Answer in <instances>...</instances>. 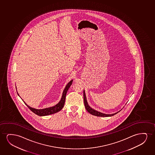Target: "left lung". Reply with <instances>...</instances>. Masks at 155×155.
Instances as JSON below:
<instances>
[{
  "instance_id": "8db88e82",
  "label": "left lung",
  "mask_w": 155,
  "mask_h": 155,
  "mask_svg": "<svg viewBox=\"0 0 155 155\" xmlns=\"http://www.w3.org/2000/svg\"><path fill=\"white\" fill-rule=\"evenodd\" d=\"M84 104H85V108L86 109V110L88 112L91 114L95 115V116H97V117H112L116 114L118 112L115 113L114 114H104L102 113L98 112L97 110H94L93 108H91L90 106L88 105V104L87 103V100H86V95H85V91H84Z\"/></svg>"
}]
</instances>
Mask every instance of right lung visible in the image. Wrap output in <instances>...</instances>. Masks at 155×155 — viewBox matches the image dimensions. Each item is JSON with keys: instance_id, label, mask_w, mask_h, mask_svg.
Returning a JSON list of instances; mask_svg holds the SVG:
<instances>
[{"instance_id": "add662e5", "label": "right lung", "mask_w": 155, "mask_h": 155, "mask_svg": "<svg viewBox=\"0 0 155 155\" xmlns=\"http://www.w3.org/2000/svg\"><path fill=\"white\" fill-rule=\"evenodd\" d=\"M72 81H73L72 80L70 81V82L67 85L66 87H65V88L64 89V91H63L61 99L60 100L59 103L54 106L49 107V108L41 109V110H38V109L31 107L30 106H28L27 104H26V103H25L24 102L25 104L29 108L30 110L32 111L35 114H36L38 115H39V116H45V115H48L52 114L55 113L60 111V110H61L62 108L64 107V103H65V100H66V94L67 93L68 89L69 88L70 86L72 84Z\"/></svg>"}]
</instances>
